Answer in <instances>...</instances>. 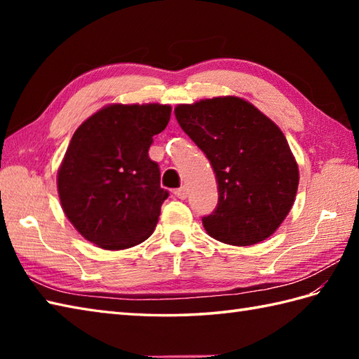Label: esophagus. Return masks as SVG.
I'll list each match as a JSON object with an SVG mask.
<instances>
[{
	"instance_id": "obj_1",
	"label": "esophagus",
	"mask_w": 359,
	"mask_h": 359,
	"mask_svg": "<svg viewBox=\"0 0 359 359\" xmlns=\"http://www.w3.org/2000/svg\"><path fill=\"white\" fill-rule=\"evenodd\" d=\"M175 196L179 197V199H182V201H185L187 197H188V188L187 187H180L179 189H175V193H174Z\"/></svg>"
}]
</instances>
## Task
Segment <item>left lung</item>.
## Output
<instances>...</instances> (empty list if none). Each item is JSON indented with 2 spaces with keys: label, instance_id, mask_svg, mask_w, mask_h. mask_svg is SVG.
Listing matches in <instances>:
<instances>
[{
  "label": "left lung",
  "instance_id": "obj_1",
  "mask_svg": "<svg viewBox=\"0 0 359 359\" xmlns=\"http://www.w3.org/2000/svg\"><path fill=\"white\" fill-rule=\"evenodd\" d=\"M174 114L216 174L219 202L202 219L207 233L236 247L270 238L299 185L297 163L278 125L233 95L179 104Z\"/></svg>",
  "mask_w": 359,
  "mask_h": 359
}]
</instances>
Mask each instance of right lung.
Segmentation results:
<instances>
[{
    "mask_svg": "<svg viewBox=\"0 0 359 359\" xmlns=\"http://www.w3.org/2000/svg\"><path fill=\"white\" fill-rule=\"evenodd\" d=\"M170 117V104H108L74 133L57 187L66 217L86 241L123 250L154 231L168 191L148 149Z\"/></svg>",
    "mask_w": 359,
    "mask_h": 359,
    "instance_id": "1",
    "label": "right lung"
}]
</instances>
